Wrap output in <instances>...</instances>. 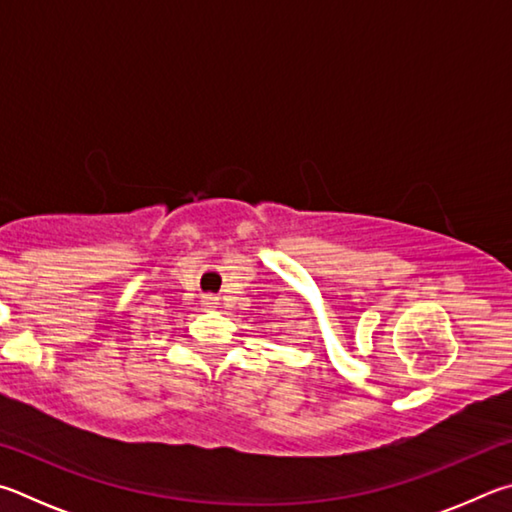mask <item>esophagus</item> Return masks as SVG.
I'll return each instance as SVG.
<instances>
[{"label":"esophagus","mask_w":512,"mask_h":512,"mask_svg":"<svg viewBox=\"0 0 512 512\" xmlns=\"http://www.w3.org/2000/svg\"><path fill=\"white\" fill-rule=\"evenodd\" d=\"M204 303H206V306H209V308H218V299H215V297H206Z\"/></svg>","instance_id":"1"}]
</instances>
